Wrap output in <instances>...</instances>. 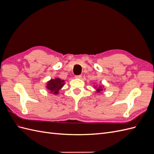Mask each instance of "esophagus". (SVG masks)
<instances>
[{
  "label": "esophagus",
  "instance_id": "esophagus-1",
  "mask_svg": "<svg viewBox=\"0 0 154 154\" xmlns=\"http://www.w3.org/2000/svg\"><path fill=\"white\" fill-rule=\"evenodd\" d=\"M82 75H76V76H75V78H82Z\"/></svg>",
  "mask_w": 154,
  "mask_h": 154
}]
</instances>
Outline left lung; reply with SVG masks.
<instances>
[{
    "label": "left lung",
    "mask_w": 154,
    "mask_h": 154,
    "mask_svg": "<svg viewBox=\"0 0 154 154\" xmlns=\"http://www.w3.org/2000/svg\"><path fill=\"white\" fill-rule=\"evenodd\" d=\"M96 91H97V92H100L101 91H103V88H102V87H101V86L98 87H97V88H96Z\"/></svg>",
    "instance_id": "left-lung-1"
}]
</instances>
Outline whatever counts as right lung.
I'll return each instance as SVG.
<instances>
[{
    "label": "right lung",
    "instance_id": "right-lung-1",
    "mask_svg": "<svg viewBox=\"0 0 154 154\" xmlns=\"http://www.w3.org/2000/svg\"><path fill=\"white\" fill-rule=\"evenodd\" d=\"M64 80H60V78H55L54 80L51 79L50 81L48 82L47 84V87L50 91V92L54 94H57L60 89H61L62 87L64 85Z\"/></svg>",
    "mask_w": 154,
    "mask_h": 154
}]
</instances>
